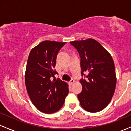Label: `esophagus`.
<instances>
[{"mask_svg": "<svg viewBox=\"0 0 131 131\" xmlns=\"http://www.w3.org/2000/svg\"><path fill=\"white\" fill-rule=\"evenodd\" d=\"M74 82H75V81L74 80V79H71V80L69 82V83H70V85H73V84H74Z\"/></svg>", "mask_w": 131, "mask_h": 131, "instance_id": "1", "label": "esophagus"}]
</instances>
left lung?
<instances>
[{"label":"left lung","mask_w":131,"mask_h":131,"mask_svg":"<svg viewBox=\"0 0 131 131\" xmlns=\"http://www.w3.org/2000/svg\"><path fill=\"white\" fill-rule=\"evenodd\" d=\"M81 57V74L86 72V79H81V92L78 95L81 106L89 112L104 109L112 100L116 84L115 67L112 57L93 39L70 42Z\"/></svg>","instance_id":"8db88e82"}]
</instances>
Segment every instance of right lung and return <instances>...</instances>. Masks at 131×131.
<instances>
[{
    "mask_svg": "<svg viewBox=\"0 0 131 131\" xmlns=\"http://www.w3.org/2000/svg\"><path fill=\"white\" fill-rule=\"evenodd\" d=\"M66 42L44 40L31 50L25 71V84L31 102L44 113H53L62 107L68 94V85L52 77L58 51Z\"/></svg>",
    "mask_w": 131,
    "mask_h": 131,
    "instance_id": "obj_1",
    "label": "right lung"
}]
</instances>
